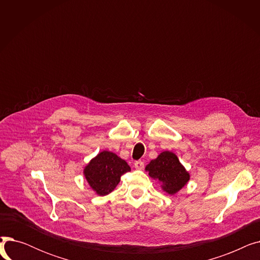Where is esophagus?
Instances as JSON below:
<instances>
[{"label": "esophagus", "instance_id": "obj_1", "mask_svg": "<svg viewBox=\"0 0 260 260\" xmlns=\"http://www.w3.org/2000/svg\"><path fill=\"white\" fill-rule=\"evenodd\" d=\"M134 167L137 169V170H143L144 169V162H142L141 160H139V161H136L135 163H134Z\"/></svg>", "mask_w": 260, "mask_h": 260}]
</instances>
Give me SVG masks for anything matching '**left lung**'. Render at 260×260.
I'll list each match as a JSON object with an SVG mask.
<instances>
[{"mask_svg": "<svg viewBox=\"0 0 260 260\" xmlns=\"http://www.w3.org/2000/svg\"><path fill=\"white\" fill-rule=\"evenodd\" d=\"M149 177L158 180L161 188L170 195H175L186 185L190 175L181 165L176 154L165 151L145 167Z\"/></svg>", "mask_w": 260, "mask_h": 260, "instance_id": "8db88e82", "label": "left lung"}]
</instances>
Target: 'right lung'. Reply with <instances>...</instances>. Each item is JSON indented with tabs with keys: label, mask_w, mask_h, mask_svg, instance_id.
I'll use <instances>...</instances> for the list:
<instances>
[{
	"label": "right lung",
	"mask_w": 260,
	"mask_h": 260,
	"mask_svg": "<svg viewBox=\"0 0 260 260\" xmlns=\"http://www.w3.org/2000/svg\"><path fill=\"white\" fill-rule=\"evenodd\" d=\"M129 171L131 168L125 160L113 152L102 151L85 166L83 175L95 194L105 196L119 184L121 176Z\"/></svg>",
	"instance_id": "add662e5"
}]
</instances>
